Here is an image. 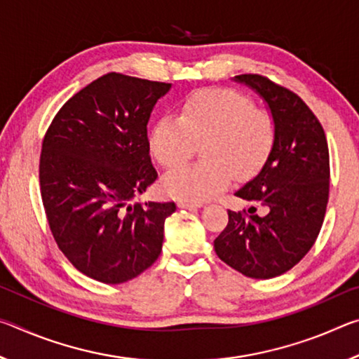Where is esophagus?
<instances>
[{"label":"esophagus","instance_id":"obj_1","mask_svg":"<svg viewBox=\"0 0 359 359\" xmlns=\"http://www.w3.org/2000/svg\"><path fill=\"white\" fill-rule=\"evenodd\" d=\"M177 205L180 209H194V208H201L203 203H193V201H179Z\"/></svg>","mask_w":359,"mask_h":359}]
</instances>
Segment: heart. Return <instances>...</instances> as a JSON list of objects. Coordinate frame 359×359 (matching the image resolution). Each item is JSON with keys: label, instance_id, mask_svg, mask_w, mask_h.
<instances>
[{"label": "heart", "instance_id": "heart-1", "mask_svg": "<svg viewBox=\"0 0 359 359\" xmlns=\"http://www.w3.org/2000/svg\"><path fill=\"white\" fill-rule=\"evenodd\" d=\"M149 150L163 168H175L203 142L198 165L163 177V190L182 201H203L223 191L234 174L252 177L276 142L274 120L231 88H208L182 101L179 117L161 115L149 131Z\"/></svg>", "mask_w": 359, "mask_h": 359}]
</instances>
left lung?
Listing matches in <instances>:
<instances>
[{
  "instance_id": "obj_1",
  "label": "left lung",
  "mask_w": 359,
  "mask_h": 359,
  "mask_svg": "<svg viewBox=\"0 0 359 359\" xmlns=\"http://www.w3.org/2000/svg\"><path fill=\"white\" fill-rule=\"evenodd\" d=\"M264 100L276 125V142L263 168L236 191L257 209L228 210L214 241L218 258L250 278L282 276L306 257L323 224L330 196V151L318 118L296 93L258 74H241Z\"/></svg>"
}]
</instances>
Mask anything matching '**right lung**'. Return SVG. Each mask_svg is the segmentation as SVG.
I'll return each instance as SVG.
<instances>
[{"label": "right lung", "instance_id": "add662e5", "mask_svg": "<svg viewBox=\"0 0 359 359\" xmlns=\"http://www.w3.org/2000/svg\"><path fill=\"white\" fill-rule=\"evenodd\" d=\"M169 90L171 83L109 72L65 102L42 141L41 196L53 239L98 282H128L161 253L175 204L131 201L158 177L147 123Z\"/></svg>", "mask_w": 359, "mask_h": 359}]
</instances>
